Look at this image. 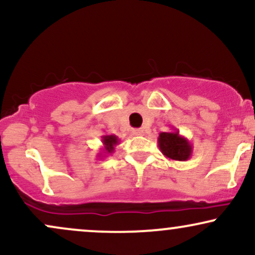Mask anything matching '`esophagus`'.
Masks as SVG:
<instances>
[{
  "mask_svg": "<svg viewBox=\"0 0 255 255\" xmlns=\"http://www.w3.org/2000/svg\"><path fill=\"white\" fill-rule=\"evenodd\" d=\"M131 133H133L134 135H142V134H144V129H142V128H136V129L131 130Z\"/></svg>",
  "mask_w": 255,
  "mask_h": 255,
  "instance_id": "34e87169",
  "label": "esophagus"
}]
</instances>
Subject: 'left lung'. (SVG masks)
Wrapping results in <instances>:
<instances>
[{
    "mask_svg": "<svg viewBox=\"0 0 255 255\" xmlns=\"http://www.w3.org/2000/svg\"><path fill=\"white\" fill-rule=\"evenodd\" d=\"M158 147L166 158L172 160H180V162L189 159L193 152L191 141L187 137L181 135L177 129L159 133Z\"/></svg>",
    "mask_w": 255,
    "mask_h": 255,
    "instance_id": "left-lung-1",
    "label": "left lung"
}]
</instances>
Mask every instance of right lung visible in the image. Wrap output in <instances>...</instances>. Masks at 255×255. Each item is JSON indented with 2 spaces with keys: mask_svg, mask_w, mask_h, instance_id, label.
<instances>
[{
  "mask_svg": "<svg viewBox=\"0 0 255 255\" xmlns=\"http://www.w3.org/2000/svg\"><path fill=\"white\" fill-rule=\"evenodd\" d=\"M102 144H103V148H102V152H103V156L102 153H99L98 157H105L107 154H111L114 153L115 151V147L120 144V139L114 134H109V135H105L102 136Z\"/></svg>",
  "mask_w": 255,
  "mask_h": 255,
  "instance_id": "obj_1",
  "label": "right lung"
}]
</instances>
